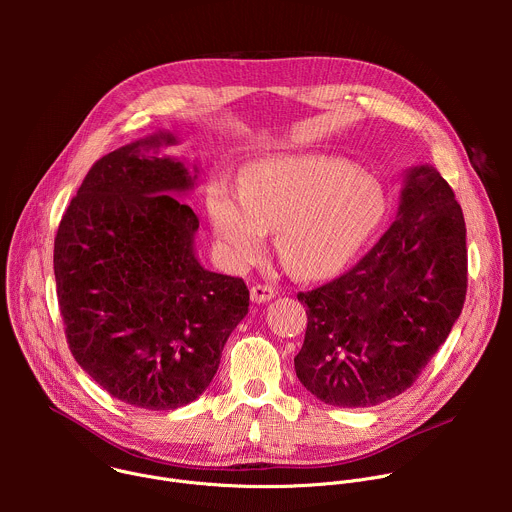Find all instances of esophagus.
Segmentation results:
<instances>
[{
  "instance_id": "1",
  "label": "esophagus",
  "mask_w": 512,
  "mask_h": 512,
  "mask_svg": "<svg viewBox=\"0 0 512 512\" xmlns=\"http://www.w3.org/2000/svg\"><path fill=\"white\" fill-rule=\"evenodd\" d=\"M273 296H275V291H273V287H269V285L257 283V285L251 287V300H253L255 304H265V302H269Z\"/></svg>"
}]
</instances>
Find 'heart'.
Here are the masks:
<instances>
[{"label":"heart","mask_w":512,"mask_h":512,"mask_svg":"<svg viewBox=\"0 0 512 512\" xmlns=\"http://www.w3.org/2000/svg\"><path fill=\"white\" fill-rule=\"evenodd\" d=\"M383 206L373 178L322 156L259 160L243 170L241 194L227 182L206 192L212 231L235 265L255 263L265 231H277L283 265L304 279L340 271L377 229Z\"/></svg>","instance_id":"obj_1"}]
</instances>
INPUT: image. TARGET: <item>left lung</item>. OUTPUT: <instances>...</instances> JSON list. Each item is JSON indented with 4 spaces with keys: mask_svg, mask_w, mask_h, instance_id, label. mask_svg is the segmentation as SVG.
<instances>
[{
    "mask_svg": "<svg viewBox=\"0 0 512 512\" xmlns=\"http://www.w3.org/2000/svg\"><path fill=\"white\" fill-rule=\"evenodd\" d=\"M462 208L431 166L407 170L395 223L352 269L300 291L308 328L300 383L336 407L407 391L462 314L468 287Z\"/></svg>",
    "mask_w": 512,
    "mask_h": 512,
    "instance_id": "8db88e82",
    "label": "left lung"
}]
</instances>
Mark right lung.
Listing matches in <instances>:
<instances>
[{"mask_svg": "<svg viewBox=\"0 0 512 512\" xmlns=\"http://www.w3.org/2000/svg\"><path fill=\"white\" fill-rule=\"evenodd\" d=\"M174 143L172 133H156L97 160L54 239L72 356L111 397L152 411L206 391L249 312L245 281L196 259L198 216L172 196L196 176L158 156L160 145Z\"/></svg>", "mask_w": 512, "mask_h": 512, "instance_id": "obj_1", "label": "right lung"}]
</instances>
